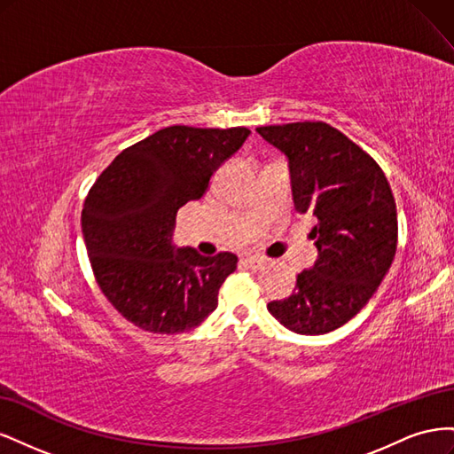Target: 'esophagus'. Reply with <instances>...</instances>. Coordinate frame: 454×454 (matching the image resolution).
Listing matches in <instances>:
<instances>
[{"label":"esophagus","instance_id":"esophagus-1","mask_svg":"<svg viewBox=\"0 0 454 454\" xmlns=\"http://www.w3.org/2000/svg\"><path fill=\"white\" fill-rule=\"evenodd\" d=\"M240 263L246 265V267H250V269H259V267H263L265 259L259 257V255H244V257L240 259Z\"/></svg>","mask_w":454,"mask_h":454}]
</instances>
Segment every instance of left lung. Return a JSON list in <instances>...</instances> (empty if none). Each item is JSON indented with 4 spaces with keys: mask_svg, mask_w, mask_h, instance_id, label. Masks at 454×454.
<instances>
[{
    "mask_svg": "<svg viewBox=\"0 0 454 454\" xmlns=\"http://www.w3.org/2000/svg\"><path fill=\"white\" fill-rule=\"evenodd\" d=\"M290 159L295 212L312 215L318 259L269 312L301 335H324L358 314L392 265L397 212L377 160L324 121L257 127Z\"/></svg>",
    "mask_w": 454,
    "mask_h": 454,
    "instance_id": "obj_1",
    "label": "left lung"
}]
</instances>
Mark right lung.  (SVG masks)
I'll use <instances>...</instances> for the list:
<instances>
[{"label": "right lung", "mask_w": 454, "mask_h": 454, "mask_svg": "<svg viewBox=\"0 0 454 454\" xmlns=\"http://www.w3.org/2000/svg\"><path fill=\"white\" fill-rule=\"evenodd\" d=\"M248 134L246 127L160 129L122 149L90 187L81 227L94 278L136 327L176 335L215 310L239 257L176 252L170 237L177 210L206 195L214 172Z\"/></svg>", "instance_id": "1"}]
</instances>
